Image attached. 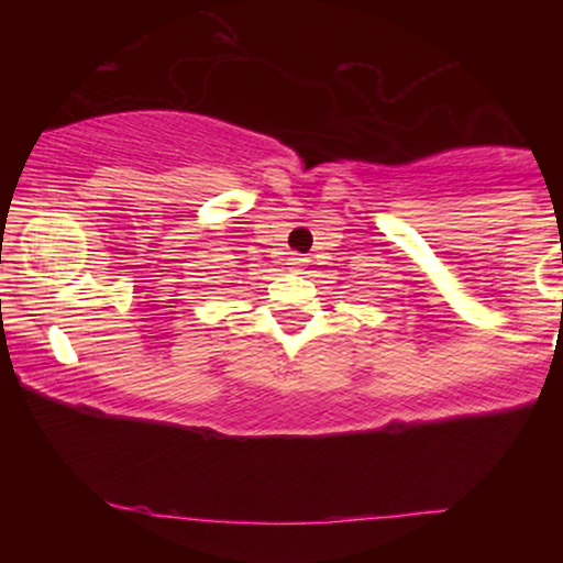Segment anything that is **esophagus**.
<instances>
[{
    "label": "esophagus",
    "instance_id": "esophagus-1",
    "mask_svg": "<svg viewBox=\"0 0 563 563\" xmlns=\"http://www.w3.org/2000/svg\"><path fill=\"white\" fill-rule=\"evenodd\" d=\"M289 266H291V268H302V266H307V258L299 256V253H291V256H289Z\"/></svg>",
    "mask_w": 563,
    "mask_h": 563
}]
</instances>
